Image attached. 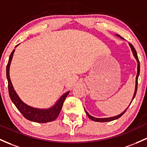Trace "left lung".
<instances>
[{
    "mask_svg": "<svg viewBox=\"0 0 147 147\" xmlns=\"http://www.w3.org/2000/svg\"><path fill=\"white\" fill-rule=\"evenodd\" d=\"M117 35V36L119 37L120 38H121V39H123V38H122L121 36H120L119 35ZM129 45H130V48H131V50L132 51H133V56L135 58V59L137 60V62H138V73H137V76H136V81H135V93H134V95H133V99H132V101H133V100L134 99V98L135 97V95H136V93H137V90H138V77H139V75H140V61H139V59H138V54H137L136 52V50H135V48H134V47L133 46V45L130 44V43H129ZM130 102V103H131ZM128 109V108H127ZM127 109H125V110H124L123 112L121 113V114H119V115L117 116H115V117H109V118H96V117H92V116L90 115L89 114H88V112H86V110H85V112H86L87 116L88 117V118H90L91 119V120L94 121H97V122H107V121H113V120H115V119H117L119 118H120L121 117L122 115L126 112Z\"/></svg>",
    "mask_w": 147,
    "mask_h": 147,
    "instance_id": "1",
    "label": "left lung"
}]
</instances>
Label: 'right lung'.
Masks as SVG:
<instances>
[{"label":"right lung","mask_w":147,"mask_h":147,"mask_svg":"<svg viewBox=\"0 0 147 147\" xmlns=\"http://www.w3.org/2000/svg\"><path fill=\"white\" fill-rule=\"evenodd\" d=\"M18 45H17V46ZM17 46L15 47H17ZM14 51L15 49H14L11 53L9 57L7 67H6V76H7L8 82V91H9V97L12 100V102L14 103L16 107L19 109V112L22 113V115L29 121L37 122V123H47V122L54 121L60 114L64 101L70 91H67L64 93L54 106L48 108V109H38V108L30 107L28 105L25 104L19 98L18 95L14 91V87L11 82L10 77H9V66H10L11 61L13 57Z\"/></svg>","instance_id":"right-lung-1"}]
</instances>
